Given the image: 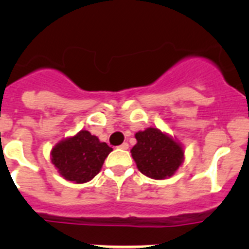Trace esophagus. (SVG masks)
I'll use <instances>...</instances> for the list:
<instances>
[{
    "label": "esophagus",
    "instance_id": "esophagus-1",
    "mask_svg": "<svg viewBox=\"0 0 249 249\" xmlns=\"http://www.w3.org/2000/svg\"><path fill=\"white\" fill-rule=\"evenodd\" d=\"M128 143H127V142H123L122 144H121L120 147H118V148H121V149H128Z\"/></svg>",
    "mask_w": 249,
    "mask_h": 249
}]
</instances>
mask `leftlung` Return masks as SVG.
Masks as SVG:
<instances>
[{
    "mask_svg": "<svg viewBox=\"0 0 249 249\" xmlns=\"http://www.w3.org/2000/svg\"><path fill=\"white\" fill-rule=\"evenodd\" d=\"M135 137L137 143L131 153L141 173L153 179H164L175 175L184 160L181 143L153 127L137 132Z\"/></svg>",
    "mask_w": 249,
    "mask_h": 249,
    "instance_id": "8db88e82",
    "label": "left lung"
}]
</instances>
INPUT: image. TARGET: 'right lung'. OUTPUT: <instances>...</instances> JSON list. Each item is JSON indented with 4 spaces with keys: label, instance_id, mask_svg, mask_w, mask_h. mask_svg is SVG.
Masks as SVG:
<instances>
[{
    "label": "right lung",
    "instance_id": "add662e5",
    "mask_svg": "<svg viewBox=\"0 0 249 249\" xmlns=\"http://www.w3.org/2000/svg\"><path fill=\"white\" fill-rule=\"evenodd\" d=\"M111 151L106 142L82 129L58 142L51 151V160L66 181L86 183L98 175Z\"/></svg>",
    "mask_w": 249,
    "mask_h": 249
}]
</instances>
